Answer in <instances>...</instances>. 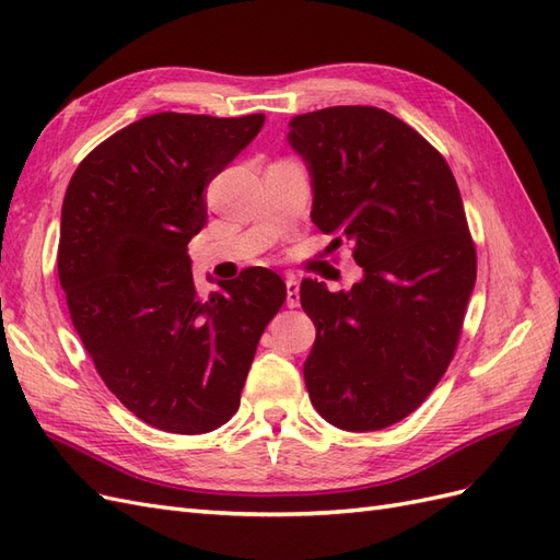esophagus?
<instances>
[{
  "label": "esophagus",
  "mask_w": 560,
  "mask_h": 560,
  "mask_svg": "<svg viewBox=\"0 0 560 560\" xmlns=\"http://www.w3.org/2000/svg\"><path fill=\"white\" fill-rule=\"evenodd\" d=\"M285 305L289 307L300 305V285L295 279H285Z\"/></svg>",
  "instance_id": "esophagus-1"
}]
</instances>
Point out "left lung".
Wrapping results in <instances>:
<instances>
[{"label":"left lung","mask_w":560,"mask_h":560,"mask_svg":"<svg viewBox=\"0 0 560 560\" xmlns=\"http://www.w3.org/2000/svg\"><path fill=\"white\" fill-rule=\"evenodd\" d=\"M312 175V220L351 248L363 279L300 285L316 326L312 406L332 427L385 429L420 408L455 357L476 283V248L453 171L387 109L338 105L291 119Z\"/></svg>","instance_id":"left-lung-1"}]
</instances>
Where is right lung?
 I'll use <instances>...</instances> for the list:
<instances>
[{
	"label": "right lung",
	"instance_id": "obj_1",
	"mask_svg": "<svg viewBox=\"0 0 560 560\" xmlns=\"http://www.w3.org/2000/svg\"><path fill=\"white\" fill-rule=\"evenodd\" d=\"M262 124L265 115L142 117L86 154L62 201L58 277L72 326L107 389L171 434H206L232 418L285 300L265 267L201 295L187 255L209 218L203 189Z\"/></svg>",
	"mask_w": 560,
	"mask_h": 560
}]
</instances>
